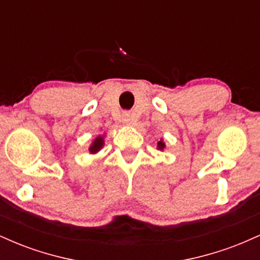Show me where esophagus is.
<instances>
[{
    "mask_svg": "<svg viewBox=\"0 0 260 260\" xmlns=\"http://www.w3.org/2000/svg\"><path fill=\"white\" fill-rule=\"evenodd\" d=\"M132 115H131V113H128V112H126V113H123V122L124 123H131V122H132Z\"/></svg>",
    "mask_w": 260,
    "mask_h": 260,
    "instance_id": "obj_1",
    "label": "esophagus"
}]
</instances>
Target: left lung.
Masks as SVG:
<instances>
[{
	"label": "left lung",
	"mask_w": 260,
	"mask_h": 260,
	"mask_svg": "<svg viewBox=\"0 0 260 260\" xmlns=\"http://www.w3.org/2000/svg\"><path fill=\"white\" fill-rule=\"evenodd\" d=\"M164 147H165V144H164V143L160 140V142L157 143V148H159V149H164Z\"/></svg>",
	"instance_id": "left-lung-1"
}]
</instances>
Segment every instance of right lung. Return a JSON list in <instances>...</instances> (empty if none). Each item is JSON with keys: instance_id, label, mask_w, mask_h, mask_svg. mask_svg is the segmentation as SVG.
Instances as JSON below:
<instances>
[{"instance_id": "add662e5", "label": "right lung", "mask_w": 260, "mask_h": 260, "mask_svg": "<svg viewBox=\"0 0 260 260\" xmlns=\"http://www.w3.org/2000/svg\"><path fill=\"white\" fill-rule=\"evenodd\" d=\"M103 144H104L103 138H101V137H98V138L94 140V143H92L89 150H90V153H96V151H99L100 149L103 148Z\"/></svg>"}]
</instances>
